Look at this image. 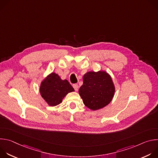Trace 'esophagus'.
Segmentation results:
<instances>
[{"mask_svg": "<svg viewBox=\"0 0 158 158\" xmlns=\"http://www.w3.org/2000/svg\"><path fill=\"white\" fill-rule=\"evenodd\" d=\"M73 86L74 89H75L76 91H78V87H79V86H78V84H74L73 85Z\"/></svg>", "mask_w": 158, "mask_h": 158, "instance_id": "34e87169", "label": "esophagus"}]
</instances>
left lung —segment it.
I'll return each instance as SVG.
<instances>
[{
    "instance_id": "obj_1",
    "label": "left lung",
    "mask_w": 158,
    "mask_h": 158,
    "mask_svg": "<svg viewBox=\"0 0 158 158\" xmlns=\"http://www.w3.org/2000/svg\"><path fill=\"white\" fill-rule=\"evenodd\" d=\"M115 89L110 76L104 71L88 72L83 76L79 93L85 106L93 110L107 106L114 96Z\"/></svg>"
}]
</instances>
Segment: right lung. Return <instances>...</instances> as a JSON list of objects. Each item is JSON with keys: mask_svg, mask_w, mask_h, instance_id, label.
Wrapping results in <instances>:
<instances>
[{"mask_svg": "<svg viewBox=\"0 0 158 158\" xmlns=\"http://www.w3.org/2000/svg\"><path fill=\"white\" fill-rule=\"evenodd\" d=\"M73 91L74 89L68 81L62 80L54 73L45 79L40 87L41 96L51 106L59 104L67 94Z\"/></svg>", "mask_w": 158, "mask_h": 158, "instance_id": "1", "label": "right lung"}]
</instances>
